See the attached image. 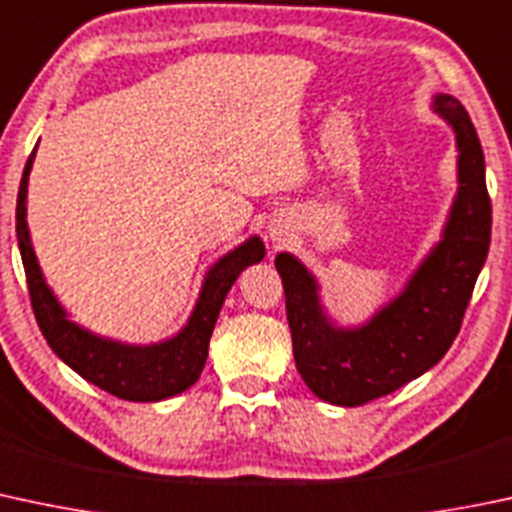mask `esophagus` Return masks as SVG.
Returning <instances> with one entry per match:
<instances>
[{
  "instance_id": "esophagus-1",
  "label": "esophagus",
  "mask_w": 512,
  "mask_h": 512,
  "mask_svg": "<svg viewBox=\"0 0 512 512\" xmlns=\"http://www.w3.org/2000/svg\"><path fill=\"white\" fill-rule=\"evenodd\" d=\"M270 238L274 242H282L284 238H287V230H284L282 225H274V228H270Z\"/></svg>"
}]
</instances>
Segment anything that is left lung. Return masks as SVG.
Instances as JSON below:
<instances>
[{
    "label": "left lung",
    "instance_id": "8db88e82",
    "mask_svg": "<svg viewBox=\"0 0 512 512\" xmlns=\"http://www.w3.org/2000/svg\"><path fill=\"white\" fill-rule=\"evenodd\" d=\"M432 110L454 132L459 186L441 238L395 297L363 324L343 326L328 314L316 274L292 252L274 257L287 299L294 363L306 387L328 405H365L434 368L459 333L473 284L486 262L491 198L476 127L451 95H434Z\"/></svg>",
    "mask_w": 512,
    "mask_h": 512
}]
</instances>
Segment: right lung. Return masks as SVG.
Here are the masks:
<instances>
[{
  "label": "right lung",
  "instance_id": "obj_1",
  "mask_svg": "<svg viewBox=\"0 0 512 512\" xmlns=\"http://www.w3.org/2000/svg\"><path fill=\"white\" fill-rule=\"evenodd\" d=\"M34 159L36 149L26 161L19 196H16V240H19L21 262H24L26 282H29L31 306H34L36 321H39L51 351L80 378L120 397V400L159 402L181 395L201 378L208 358V343H211V333L220 309H223V301L240 272L262 262V257L267 255L265 242L260 235H252L208 267L196 304H193L186 324L174 336L152 343H127L100 336L90 328L75 324L66 306L58 301L43 277L34 242H31L29 223H26V196H29V176L34 169Z\"/></svg>",
  "mask_w": 512,
  "mask_h": 512
}]
</instances>
